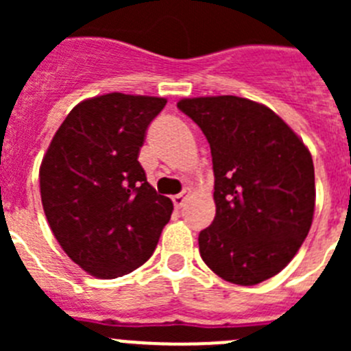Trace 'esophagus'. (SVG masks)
Here are the masks:
<instances>
[{"label": "esophagus", "mask_w": 351, "mask_h": 351, "mask_svg": "<svg viewBox=\"0 0 351 351\" xmlns=\"http://www.w3.org/2000/svg\"><path fill=\"white\" fill-rule=\"evenodd\" d=\"M172 202L173 206H176V209H181L186 202V195H176V197H172Z\"/></svg>", "instance_id": "obj_1"}]
</instances>
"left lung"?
Here are the masks:
<instances>
[{"label":"left lung","mask_w":351,"mask_h":351,"mask_svg":"<svg viewBox=\"0 0 351 351\" xmlns=\"http://www.w3.org/2000/svg\"><path fill=\"white\" fill-rule=\"evenodd\" d=\"M178 108L210 145L216 216L198 234L207 267L235 285L283 271L311 228L315 167L271 108L239 96L184 98Z\"/></svg>","instance_id":"8db88e82"}]
</instances>
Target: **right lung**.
<instances>
[{"mask_svg": "<svg viewBox=\"0 0 351 351\" xmlns=\"http://www.w3.org/2000/svg\"><path fill=\"white\" fill-rule=\"evenodd\" d=\"M165 98L108 93L80 101L56 132L40 167L51 230L77 265L104 280L151 258L173 204L138 163L145 130Z\"/></svg>", "mask_w": 351, "mask_h": 351, "instance_id": "1", "label": "right lung"}]
</instances>
